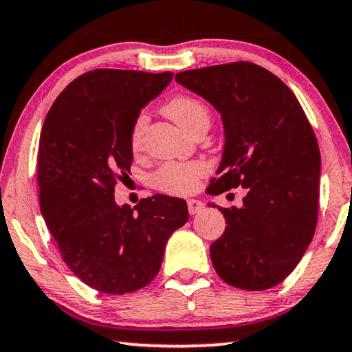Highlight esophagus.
<instances>
[{"label":"esophagus","instance_id":"esophagus-1","mask_svg":"<svg viewBox=\"0 0 352 352\" xmlns=\"http://www.w3.org/2000/svg\"><path fill=\"white\" fill-rule=\"evenodd\" d=\"M187 208L190 214H197L203 210V203L200 200H188L187 201Z\"/></svg>","mask_w":352,"mask_h":352}]
</instances>
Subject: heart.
Wrapping results in <instances>:
<instances>
[{
	"label": "heart",
	"instance_id": "obj_1",
	"mask_svg": "<svg viewBox=\"0 0 352 352\" xmlns=\"http://www.w3.org/2000/svg\"><path fill=\"white\" fill-rule=\"evenodd\" d=\"M165 113L176 122L181 129L188 133L200 129L201 125H210V111L200 100L190 96H177L165 106ZM147 125V116L140 114L136 117L130 133V146L133 151H140ZM210 171L205 162H168L155 171L152 182L157 188L176 195H187L195 190L198 179Z\"/></svg>",
	"mask_w": 352,
	"mask_h": 352
}]
</instances>
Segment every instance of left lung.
Returning <instances> with one entry per match:
<instances>
[{"label": "left lung", "mask_w": 352, "mask_h": 352, "mask_svg": "<svg viewBox=\"0 0 352 352\" xmlns=\"http://www.w3.org/2000/svg\"><path fill=\"white\" fill-rule=\"evenodd\" d=\"M176 82L221 114L226 141L208 193L248 187L239 208L208 203L227 223L210 248L214 270L238 289L276 286L302 261L316 230L320 154L311 125L292 90L258 65L182 71Z\"/></svg>", "instance_id": "1"}]
</instances>
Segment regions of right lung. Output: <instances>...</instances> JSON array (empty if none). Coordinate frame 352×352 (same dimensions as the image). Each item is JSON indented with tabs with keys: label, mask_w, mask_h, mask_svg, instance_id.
Here are the masks:
<instances>
[{
	"label": "right lung",
	"mask_w": 352,
	"mask_h": 352,
	"mask_svg": "<svg viewBox=\"0 0 352 352\" xmlns=\"http://www.w3.org/2000/svg\"><path fill=\"white\" fill-rule=\"evenodd\" d=\"M171 79L170 71H89L58 95L41 130V214L71 272L103 294L147 286L188 219L182 198L157 193L135 210L114 200L133 160L131 126Z\"/></svg>",
	"instance_id": "1"
}]
</instances>
